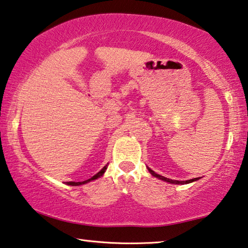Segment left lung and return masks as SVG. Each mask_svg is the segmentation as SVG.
Returning a JSON list of instances; mask_svg holds the SVG:
<instances>
[{"label":"left lung","mask_w":248,"mask_h":248,"mask_svg":"<svg viewBox=\"0 0 248 248\" xmlns=\"http://www.w3.org/2000/svg\"><path fill=\"white\" fill-rule=\"evenodd\" d=\"M148 170H149V172L151 173V175H153L154 177H157V178H159V179H161V180H164V182H167V183H170V184H175V185H177V184H182V185H184V184H189V183H193V182H196V180H197L198 178H193V179H189V180H172V179H169V178H166V177H164V176H160V175H158V173H156L155 172L154 170H151V169L148 167Z\"/></svg>","instance_id":"8db88e82"}]
</instances>
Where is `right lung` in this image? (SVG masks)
Returning <instances> with one entry per match:
<instances>
[{
    "mask_svg": "<svg viewBox=\"0 0 248 248\" xmlns=\"http://www.w3.org/2000/svg\"><path fill=\"white\" fill-rule=\"evenodd\" d=\"M106 169H107V165L105 166V167H103V168L101 169L100 171L95 173V175H94L93 177H91V178H89V179H87V180H83V182H78V183H76V182H68V183H66V184H68V185H71V186H79V185L87 184V183H89V182H91V180H94V179L99 178V177H101V176L103 175V173H105Z\"/></svg>",
    "mask_w": 248,
    "mask_h": 248,
    "instance_id": "1",
    "label": "right lung"
}]
</instances>
